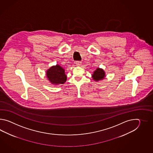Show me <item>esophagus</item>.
<instances>
[{
	"label": "esophagus",
	"mask_w": 153,
	"mask_h": 153,
	"mask_svg": "<svg viewBox=\"0 0 153 153\" xmlns=\"http://www.w3.org/2000/svg\"><path fill=\"white\" fill-rule=\"evenodd\" d=\"M75 64L76 65H81V62L80 61H77L75 62Z\"/></svg>",
	"instance_id": "1"
}]
</instances>
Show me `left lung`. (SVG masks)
I'll use <instances>...</instances> for the list:
<instances>
[{
    "label": "left lung",
    "instance_id": "8db88e82",
    "mask_svg": "<svg viewBox=\"0 0 153 153\" xmlns=\"http://www.w3.org/2000/svg\"><path fill=\"white\" fill-rule=\"evenodd\" d=\"M104 76L105 73L104 71L100 68L97 69L92 74V78L96 81H98L99 80H102L104 79Z\"/></svg>",
    "mask_w": 153,
    "mask_h": 153
}]
</instances>
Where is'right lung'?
Returning a JSON list of instances; mask_svg holds the SVG:
<instances>
[{
	"label": "right lung",
	"instance_id": "add662e5",
	"mask_svg": "<svg viewBox=\"0 0 153 153\" xmlns=\"http://www.w3.org/2000/svg\"><path fill=\"white\" fill-rule=\"evenodd\" d=\"M46 76L53 84H63L67 80L65 69L59 65L53 66L49 69L46 72Z\"/></svg>",
	"mask_w": 153,
	"mask_h": 153
}]
</instances>
